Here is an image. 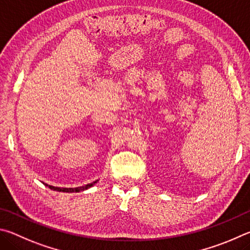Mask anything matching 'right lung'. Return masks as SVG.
<instances>
[{
	"label": "right lung",
	"mask_w": 250,
	"mask_h": 250,
	"mask_svg": "<svg viewBox=\"0 0 250 250\" xmlns=\"http://www.w3.org/2000/svg\"><path fill=\"white\" fill-rule=\"evenodd\" d=\"M99 180H96V181H93L92 183H89V185H85V186H83V187H78V188H58V187H52V186H49V185H47V183H43V185L45 186H47L48 188H49V189H51V190H54V191H59V192H70V193H71V192H80V191H84V190H86V189H89V188H91V187H93L96 182H98Z\"/></svg>",
	"instance_id": "add662e5"
}]
</instances>
